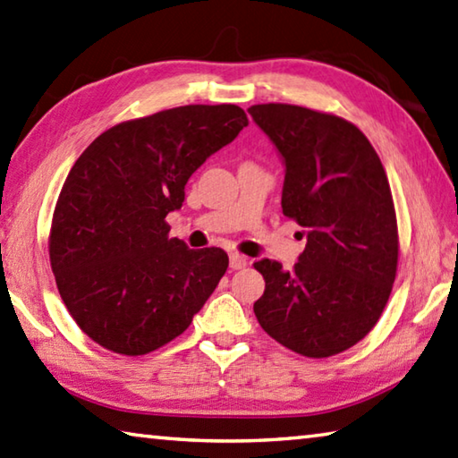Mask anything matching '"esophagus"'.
<instances>
[{
	"label": "esophagus",
	"instance_id": "obj_1",
	"mask_svg": "<svg viewBox=\"0 0 458 458\" xmlns=\"http://www.w3.org/2000/svg\"><path fill=\"white\" fill-rule=\"evenodd\" d=\"M247 265V257H243L241 253H231L229 255V267L231 269H243Z\"/></svg>",
	"mask_w": 458,
	"mask_h": 458
}]
</instances>
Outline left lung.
<instances>
[{
	"instance_id": "left-lung-1",
	"label": "left lung",
	"mask_w": 458,
	"mask_h": 458,
	"mask_svg": "<svg viewBox=\"0 0 458 458\" xmlns=\"http://www.w3.org/2000/svg\"><path fill=\"white\" fill-rule=\"evenodd\" d=\"M284 165L283 215L305 227L291 271L261 259L253 310L265 333L299 355L333 357L377 325L389 301L399 233L385 167L359 127L287 103L247 109Z\"/></svg>"
}]
</instances>
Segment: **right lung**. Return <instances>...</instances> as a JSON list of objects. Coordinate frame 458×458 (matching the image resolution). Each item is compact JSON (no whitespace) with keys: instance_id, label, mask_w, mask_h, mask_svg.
Here are the masks:
<instances>
[{"instance_id":"obj_1","label":"right lung","mask_w":458,"mask_h":458,"mask_svg":"<svg viewBox=\"0 0 458 458\" xmlns=\"http://www.w3.org/2000/svg\"><path fill=\"white\" fill-rule=\"evenodd\" d=\"M249 125L237 106H183L103 131L69 171L49 233L51 271L80 329L137 357L191 325L229 267L219 247L169 237L167 213L205 159Z\"/></svg>"}]
</instances>
